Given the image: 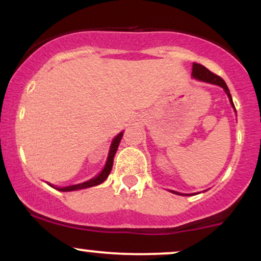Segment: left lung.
Listing matches in <instances>:
<instances>
[{
	"label": "left lung",
	"instance_id": "8db88e82",
	"mask_svg": "<svg viewBox=\"0 0 261 261\" xmlns=\"http://www.w3.org/2000/svg\"><path fill=\"white\" fill-rule=\"evenodd\" d=\"M193 76L197 80L203 81V82H208V83H212V85H217V86L222 87L224 91H226L227 94H228L230 104H232V107L234 108V104H233V101H232V97H230V94H229L228 87H227L226 82H224V81L221 79L220 76H217V74L211 72V71L207 70L205 66H202L200 64H193ZM174 194H179V193H175L174 191Z\"/></svg>",
	"mask_w": 261,
	"mask_h": 261
}]
</instances>
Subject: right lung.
Instances as JSON below:
<instances>
[{"label":"right lung","mask_w":261,"mask_h":261,"mask_svg":"<svg viewBox=\"0 0 261 261\" xmlns=\"http://www.w3.org/2000/svg\"><path fill=\"white\" fill-rule=\"evenodd\" d=\"M122 137V133H120L115 139L113 140L112 146H110V151H109V155H108V161L104 169L101 170V173L95 178L91 179V180L82 182V184H77V185H72V187H66V188H59L58 190L60 191H72V190H77V189H86V188H91V187H95V185H99L100 182H103L106 179L108 178V175L110 174V170L113 168V162H114V155L116 153V149H118L119 143H120V140Z\"/></svg>","instance_id":"obj_1"}]
</instances>
